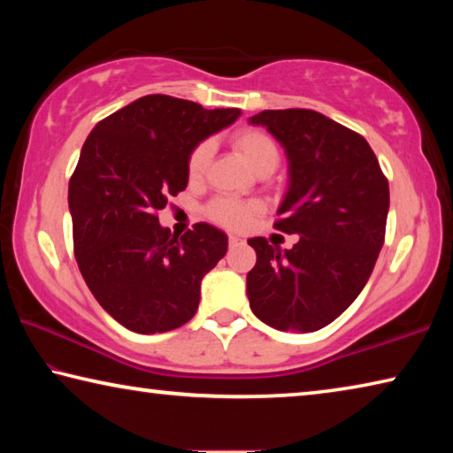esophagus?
Segmentation results:
<instances>
[{
  "mask_svg": "<svg viewBox=\"0 0 453 453\" xmlns=\"http://www.w3.org/2000/svg\"><path fill=\"white\" fill-rule=\"evenodd\" d=\"M240 243H243V240L240 235H229V248H235V245H240Z\"/></svg>",
  "mask_w": 453,
  "mask_h": 453,
  "instance_id": "34e87169",
  "label": "esophagus"
}]
</instances>
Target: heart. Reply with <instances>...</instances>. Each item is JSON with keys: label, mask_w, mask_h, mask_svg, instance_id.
<instances>
[{"label": "heart", "mask_w": 453, "mask_h": 453, "mask_svg": "<svg viewBox=\"0 0 453 453\" xmlns=\"http://www.w3.org/2000/svg\"><path fill=\"white\" fill-rule=\"evenodd\" d=\"M234 148L243 157L251 170H259L262 165L275 164L278 165L280 151L278 145L270 135L259 132V129H242L234 135ZM213 156V143L202 142L196 145L188 159V173L191 180H199L208 170ZM262 211V203L259 202H243V199L234 197H219L216 202L210 203V218L218 224L234 229H242L254 219L256 213Z\"/></svg>", "instance_id": "heart-1"}]
</instances>
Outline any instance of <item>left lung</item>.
<instances>
[{
  "label": "left lung",
  "mask_w": 453,
  "mask_h": 453,
  "mask_svg": "<svg viewBox=\"0 0 453 453\" xmlns=\"http://www.w3.org/2000/svg\"><path fill=\"white\" fill-rule=\"evenodd\" d=\"M286 151L288 189L275 221L300 240L280 250L251 237L250 308L281 332H316L342 316L370 280L389 210V186L362 135L311 110H264L248 119Z\"/></svg>",
  "instance_id": "8db88e82"
}]
</instances>
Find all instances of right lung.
Returning <instances> with one entry per match:
<instances>
[{
  "instance_id": "1",
  "label": "right lung",
  "mask_w": 453,
  "mask_h": 453,
  "mask_svg": "<svg viewBox=\"0 0 453 453\" xmlns=\"http://www.w3.org/2000/svg\"><path fill=\"white\" fill-rule=\"evenodd\" d=\"M242 116L172 96H145L91 129L70 181L73 248L99 305L135 334H164L196 316L203 275L227 235L196 224L180 240L157 210L186 189L196 145Z\"/></svg>"
}]
</instances>
